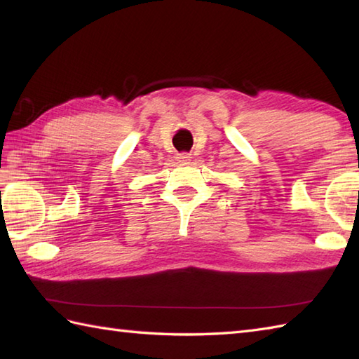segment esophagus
<instances>
[{"label":"esophagus","instance_id":"34e87169","mask_svg":"<svg viewBox=\"0 0 359 359\" xmlns=\"http://www.w3.org/2000/svg\"><path fill=\"white\" fill-rule=\"evenodd\" d=\"M177 158H179V162H182V163H187L188 160H191V154H188V152H180Z\"/></svg>","mask_w":359,"mask_h":359}]
</instances>
